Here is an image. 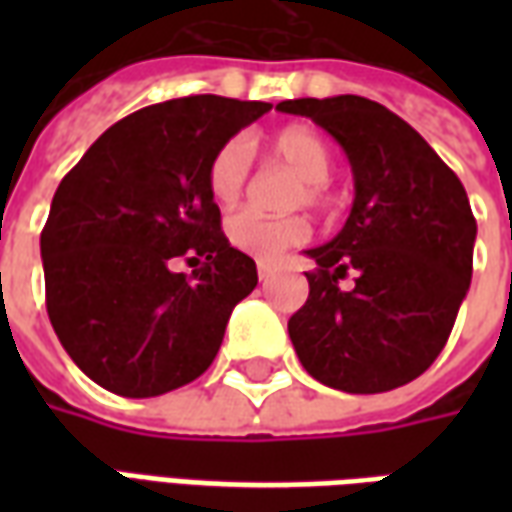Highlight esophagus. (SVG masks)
I'll return each mask as SVG.
<instances>
[{
  "label": "esophagus",
  "mask_w": 512,
  "mask_h": 512,
  "mask_svg": "<svg viewBox=\"0 0 512 512\" xmlns=\"http://www.w3.org/2000/svg\"><path fill=\"white\" fill-rule=\"evenodd\" d=\"M274 271V266L271 263H257V277L260 279H268V274Z\"/></svg>",
  "instance_id": "obj_1"
}]
</instances>
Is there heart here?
Masks as SVG:
<instances>
[{"mask_svg": "<svg viewBox=\"0 0 512 512\" xmlns=\"http://www.w3.org/2000/svg\"><path fill=\"white\" fill-rule=\"evenodd\" d=\"M271 156L279 164L293 169L301 178V189L296 191L293 205H312L323 208L332 200L329 175L334 167V153L329 142L318 131L304 126H290L271 139ZM252 172V147L244 136L227 139L211 158L208 167V189L213 200L222 205H233L244 194ZM227 235L233 246L255 260H274L290 246L304 244L310 238V222L304 216H282L271 219L257 211H241L230 216Z\"/></svg>", "mask_w": 512, "mask_h": 512, "instance_id": "heart-1", "label": "heart"}]
</instances>
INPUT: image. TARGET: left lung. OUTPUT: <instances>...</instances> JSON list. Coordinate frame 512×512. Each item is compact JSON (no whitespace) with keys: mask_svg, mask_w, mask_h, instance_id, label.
Here are the masks:
<instances>
[{"mask_svg":"<svg viewBox=\"0 0 512 512\" xmlns=\"http://www.w3.org/2000/svg\"><path fill=\"white\" fill-rule=\"evenodd\" d=\"M279 112L310 117L354 169V208L288 321L290 343L315 381L376 395L422 376L441 354L472 282L477 222L466 189L422 136L359 95L296 98ZM348 267L351 291L336 288Z\"/></svg>","mask_w":512,"mask_h":512,"instance_id":"8db88e82","label":"left lung"}]
</instances>
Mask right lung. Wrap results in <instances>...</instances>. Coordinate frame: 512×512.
<instances>
[{
  "mask_svg": "<svg viewBox=\"0 0 512 512\" xmlns=\"http://www.w3.org/2000/svg\"><path fill=\"white\" fill-rule=\"evenodd\" d=\"M271 109L189 95L104 131L62 178L40 233L46 310L84 376L123 397L200 378L257 285L208 189L213 153ZM186 259L191 275L174 271Z\"/></svg>",
  "mask_w": 512,
  "mask_h": 512,
  "instance_id": "1",
  "label": "right lung"
}]
</instances>
